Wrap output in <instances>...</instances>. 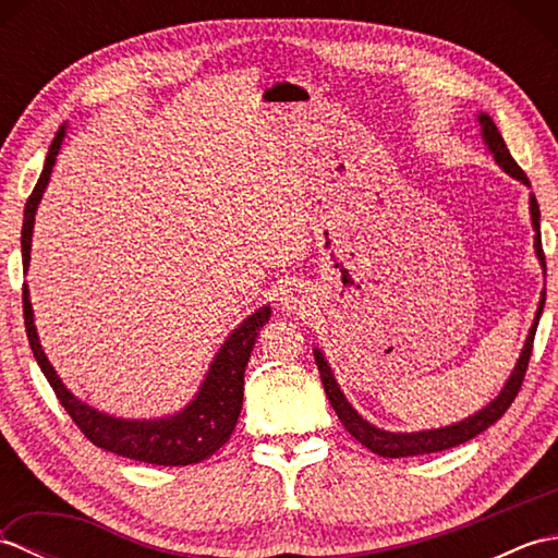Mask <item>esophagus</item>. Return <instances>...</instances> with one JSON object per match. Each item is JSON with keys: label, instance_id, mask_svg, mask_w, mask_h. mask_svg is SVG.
<instances>
[{"label": "esophagus", "instance_id": "esophagus-1", "mask_svg": "<svg viewBox=\"0 0 558 558\" xmlns=\"http://www.w3.org/2000/svg\"><path fill=\"white\" fill-rule=\"evenodd\" d=\"M280 304H282V310H288V312L300 310V306H302V302H300V292H298V290H288V292H282V294H280Z\"/></svg>", "mask_w": 558, "mask_h": 558}]
</instances>
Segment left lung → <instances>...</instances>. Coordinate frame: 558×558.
<instances>
[{
	"label": "left lung",
	"mask_w": 558,
	"mask_h": 558,
	"mask_svg": "<svg viewBox=\"0 0 558 558\" xmlns=\"http://www.w3.org/2000/svg\"><path fill=\"white\" fill-rule=\"evenodd\" d=\"M480 126H482V138L484 144L489 146L494 160L499 162V168H504L508 174L515 177V180L523 182L525 186H530L527 174L518 168V162L513 160L511 153L506 148V141L499 134V129H496L494 120L489 114H480ZM530 216H532V228H535V252L542 268L547 270V264H544V252H542V234H539V206H537V198L530 194ZM544 294L542 292V300L537 306V314H535V324H532L527 340H525V348L520 352V360L515 364V369L508 378L504 390L499 396H496L487 408H482L480 412L472 414V417L462 420L458 424H450V426H441V429H426V432H412V434H396V432H384L378 429V426L366 422L362 414L354 410L348 398L342 396V390L336 381L333 372H330L328 362L324 360V354L318 348H314V357H316V366L318 372H322V381H324V390L330 400V405H333L338 420L342 422V426L357 438L362 446H366L376 456H384V458H408V456H424V453H438V450H448L453 446H460L470 441V438H475L477 434H482L484 429H489L494 422H499L504 417V412L511 408V402L515 400L520 386H523V378L527 372V362H530V354H532V340H535L537 333V324H539V316L544 310Z\"/></svg>",
	"instance_id": "left-lung-1"
}]
</instances>
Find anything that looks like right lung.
Returning a JSON list of instances; mask_svg holds the SVG:
<instances>
[{
  "mask_svg": "<svg viewBox=\"0 0 558 558\" xmlns=\"http://www.w3.org/2000/svg\"><path fill=\"white\" fill-rule=\"evenodd\" d=\"M64 124L59 129L50 150H47L45 168L38 184H35L33 194L26 201V210H23V228H21V254H23V270L31 266V242H33V222L35 210L43 198V192L54 168L57 153L62 148L64 138ZM270 316V306H260L252 316L236 326L230 338L222 342L216 360H213L210 369L201 384L196 398L189 405L170 414V417L160 420H120L110 417V414L98 412L96 408L81 402L71 390L62 384V378L52 369L50 360L45 357L40 348L38 330L33 324V306L28 298V286H23V318H26V333L33 350L35 362L40 364L47 381H50L54 396L62 402V408L69 412V417L83 432V436L93 441L102 450H112V453L122 458H132L138 462H150V465H194L210 458L216 450L230 441L234 432L236 417L242 410L244 398V369L246 362L252 357L254 342L258 338V330L264 328Z\"/></svg>",
  "mask_w": 558,
  "mask_h": 558,
  "instance_id": "1",
  "label": "right lung"
}]
</instances>
